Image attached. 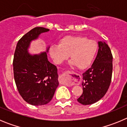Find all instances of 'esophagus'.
Segmentation results:
<instances>
[{
	"instance_id": "esophagus-1",
	"label": "esophagus",
	"mask_w": 127,
	"mask_h": 127,
	"mask_svg": "<svg viewBox=\"0 0 127 127\" xmlns=\"http://www.w3.org/2000/svg\"><path fill=\"white\" fill-rule=\"evenodd\" d=\"M74 72L70 71L64 72L61 74V81L65 85H70L72 82V75Z\"/></svg>"
}]
</instances>
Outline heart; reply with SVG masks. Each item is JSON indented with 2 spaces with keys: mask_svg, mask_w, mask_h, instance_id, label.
<instances>
[{
  "mask_svg": "<svg viewBox=\"0 0 127 127\" xmlns=\"http://www.w3.org/2000/svg\"><path fill=\"white\" fill-rule=\"evenodd\" d=\"M97 42L81 35H66L60 39L58 45L50 47L49 52L57 64L70 58V64L85 69L92 62L97 51Z\"/></svg>",
  "mask_w": 127,
  "mask_h": 127,
  "instance_id": "heart-1",
  "label": "heart"
}]
</instances>
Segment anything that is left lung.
<instances>
[{
    "mask_svg": "<svg viewBox=\"0 0 127 127\" xmlns=\"http://www.w3.org/2000/svg\"><path fill=\"white\" fill-rule=\"evenodd\" d=\"M98 53L92 67L83 74V94L77 101L83 105L97 102L104 97L111 85L113 55L105 42H98Z\"/></svg>",
    "mask_w": 127,
    "mask_h": 127,
    "instance_id": "8db88e82",
    "label": "left lung"
}]
</instances>
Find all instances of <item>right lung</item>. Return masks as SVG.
<instances>
[{
  "label": "right lung",
  "instance_id": "add662e5",
  "mask_svg": "<svg viewBox=\"0 0 127 127\" xmlns=\"http://www.w3.org/2000/svg\"><path fill=\"white\" fill-rule=\"evenodd\" d=\"M48 31L40 27L30 30L19 40L14 54L13 72L18 91L25 101L33 105L50 102L59 84L57 67L48 61L46 53L32 56L27 52L30 41Z\"/></svg>",
  "mask_w": 127,
  "mask_h": 127
}]
</instances>
